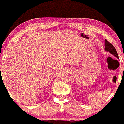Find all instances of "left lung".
Returning a JSON list of instances; mask_svg holds the SVG:
<instances>
[{"mask_svg": "<svg viewBox=\"0 0 124 124\" xmlns=\"http://www.w3.org/2000/svg\"><path fill=\"white\" fill-rule=\"evenodd\" d=\"M105 50L106 51H108L111 54H113L116 57L118 58V55L117 52H116V48L114 47L113 45L111 43L108 42L107 40H105Z\"/></svg>", "mask_w": 124, "mask_h": 124, "instance_id": "1", "label": "left lung"}]
</instances>
